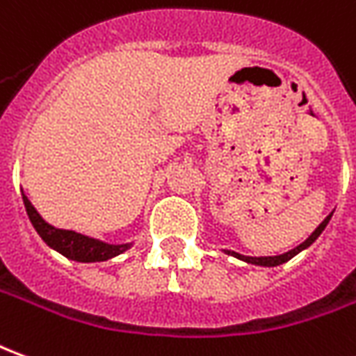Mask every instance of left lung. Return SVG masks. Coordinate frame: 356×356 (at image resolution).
<instances>
[{
	"label": "left lung",
	"mask_w": 356,
	"mask_h": 356,
	"mask_svg": "<svg viewBox=\"0 0 356 356\" xmlns=\"http://www.w3.org/2000/svg\"><path fill=\"white\" fill-rule=\"evenodd\" d=\"M332 214L330 213L322 220V222L316 226V230L312 232L309 238L305 239L303 243H299L297 247H293V249H289L287 253H282V254H274V257H247V254H241V253H236V251H230V249H224V253L226 254H232V257H236V259H239V261H243V263L247 264H254V266H268V268H272V266H280V264L287 263L289 259H293L295 254H299L301 251H305L307 247H311L316 239H318V236L324 232V228L327 226V222H330V218H332Z\"/></svg>",
	"instance_id": "left-lung-1"
}]
</instances>
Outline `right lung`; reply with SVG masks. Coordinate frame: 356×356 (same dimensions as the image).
<instances>
[{"mask_svg":"<svg viewBox=\"0 0 356 356\" xmlns=\"http://www.w3.org/2000/svg\"><path fill=\"white\" fill-rule=\"evenodd\" d=\"M22 201H24L26 214H29L34 230L38 232V236L44 239L51 249H55L57 253H61L63 257H67L70 261H76V263H103V261H109L113 257L124 253L134 245V241H130V243H107V241L90 238V236L78 234L74 230L55 228L49 222H45L42 214L38 213L36 207L30 203V199L24 193H22Z\"/></svg>","mask_w":356,"mask_h":356,"instance_id":"obj_1","label":"right lung"}]
</instances>
